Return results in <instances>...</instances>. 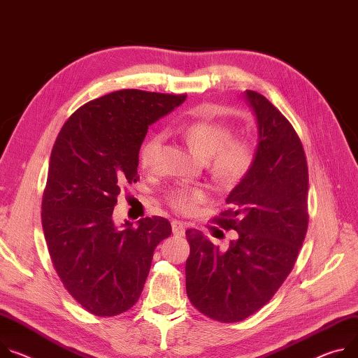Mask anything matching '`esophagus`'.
I'll return each mask as SVG.
<instances>
[{
	"instance_id": "obj_1",
	"label": "esophagus",
	"mask_w": 358,
	"mask_h": 358,
	"mask_svg": "<svg viewBox=\"0 0 358 358\" xmlns=\"http://www.w3.org/2000/svg\"><path fill=\"white\" fill-rule=\"evenodd\" d=\"M171 227H173V233L176 236H184L185 233V225L180 221H171Z\"/></svg>"
}]
</instances>
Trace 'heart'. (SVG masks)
I'll return each instance as SVG.
<instances>
[{
	"label": "heart",
	"mask_w": 358,
	"mask_h": 358,
	"mask_svg": "<svg viewBox=\"0 0 358 358\" xmlns=\"http://www.w3.org/2000/svg\"><path fill=\"white\" fill-rule=\"evenodd\" d=\"M199 157L207 159L211 176L222 185L241 182L252 170L257 159V145L248 137H233V128L225 122L200 118L182 122L173 128ZM162 136H148L140 147V166L145 170L154 167L161 150ZM207 200L200 188L178 187L169 192L167 201L177 213L192 214L197 206Z\"/></svg>",
	"instance_id": "1"
}]
</instances>
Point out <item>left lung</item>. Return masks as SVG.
I'll list each match as a JSON object with an SVG mask.
<instances>
[{
  "label": "left lung",
  "instance_id": "left-lung-1",
  "mask_svg": "<svg viewBox=\"0 0 358 358\" xmlns=\"http://www.w3.org/2000/svg\"><path fill=\"white\" fill-rule=\"evenodd\" d=\"M258 125L257 159L213 218L237 240L225 251L187 230L185 287L191 304L220 322L266 306L291 273L308 227V167L294 127L264 95L247 90Z\"/></svg>",
  "mask_w": 358,
  "mask_h": 358
}]
</instances>
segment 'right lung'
<instances>
[{
	"instance_id": "1",
	"label": "right lung",
	"mask_w": 358,
	"mask_h": 358,
	"mask_svg": "<svg viewBox=\"0 0 358 358\" xmlns=\"http://www.w3.org/2000/svg\"><path fill=\"white\" fill-rule=\"evenodd\" d=\"M187 94L120 90L80 107L54 143L41 204L43 230L64 287L88 313L113 317L140 299L155 247L171 236L164 217L115 225L124 184L137 182L148 125Z\"/></svg>"
}]
</instances>
